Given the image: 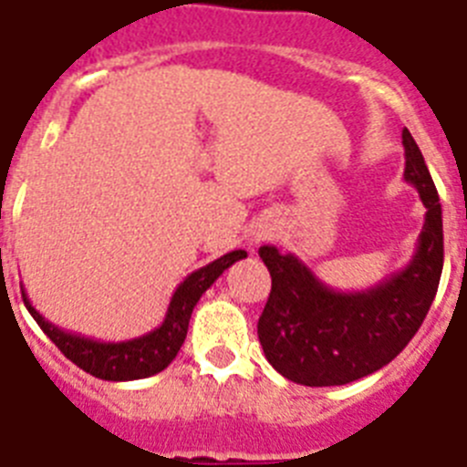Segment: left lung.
Listing matches in <instances>:
<instances>
[{
  "label": "left lung",
  "instance_id": "left-lung-1",
  "mask_svg": "<svg viewBox=\"0 0 467 467\" xmlns=\"http://www.w3.org/2000/svg\"><path fill=\"white\" fill-rule=\"evenodd\" d=\"M406 171L427 207L406 267L363 291H337L294 253L262 245L272 291L257 322L269 365L306 387H341L389 365L415 337L437 296L444 226L437 188L413 136L403 130Z\"/></svg>",
  "mask_w": 467,
  "mask_h": 467
}]
</instances>
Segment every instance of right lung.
Masks as SVG:
<instances>
[{
  "mask_svg": "<svg viewBox=\"0 0 467 467\" xmlns=\"http://www.w3.org/2000/svg\"><path fill=\"white\" fill-rule=\"evenodd\" d=\"M243 257H248L245 250H231L219 260L195 269L173 291L164 322L157 329L148 331L142 337L129 338V341H98V338L80 337L76 331L61 329V327L42 317L28 300L26 291H23V303H26L35 322L40 325V329L47 334L49 341L73 365H78L80 369H86L92 377L104 381L145 379V377H152L169 368V363L176 358V353L186 341L188 322H191L192 307L198 306L200 296L222 276L224 269H229L234 262L243 260Z\"/></svg>",
  "mask_w": 467,
  "mask_h": 467,
  "instance_id": "add662e5",
  "label": "right lung"
}]
</instances>
